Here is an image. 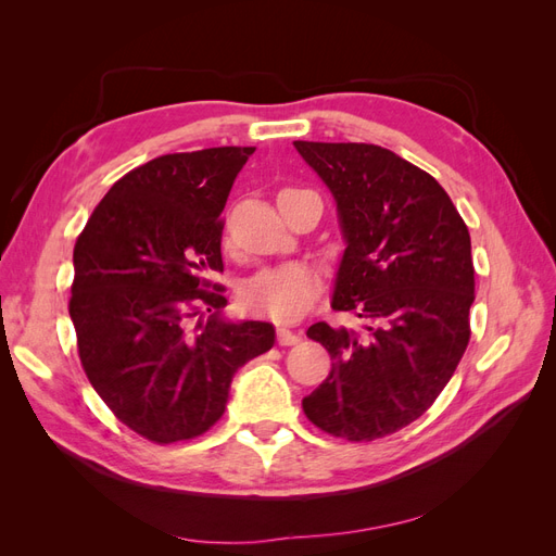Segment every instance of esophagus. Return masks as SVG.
<instances>
[{
  "instance_id": "obj_1",
  "label": "esophagus",
  "mask_w": 556,
  "mask_h": 556,
  "mask_svg": "<svg viewBox=\"0 0 556 556\" xmlns=\"http://www.w3.org/2000/svg\"><path fill=\"white\" fill-rule=\"evenodd\" d=\"M301 341V336L288 327H278V343L280 345H294Z\"/></svg>"
}]
</instances>
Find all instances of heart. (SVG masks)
<instances>
[{
	"label": "heart",
	"instance_id": "heart-1",
	"mask_svg": "<svg viewBox=\"0 0 556 556\" xmlns=\"http://www.w3.org/2000/svg\"><path fill=\"white\" fill-rule=\"evenodd\" d=\"M319 276L304 262H288L262 268L243 288V304L250 313L266 315L276 323H294L306 315L319 294Z\"/></svg>",
	"mask_w": 556,
	"mask_h": 556
}]
</instances>
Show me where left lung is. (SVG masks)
Instances as JSON below:
<instances>
[{"label":"left lung","instance_id":"left-lung-1","mask_svg":"<svg viewBox=\"0 0 556 556\" xmlns=\"http://www.w3.org/2000/svg\"><path fill=\"white\" fill-rule=\"evenodd\" d=\"M336 199L348 248L333 311L362 329L308 327L333 364L301 406L325 433L384 439L425 415L470 339V233L441 182L374 143L294 141Z\"/></svg>","mask_w":556,"mask_h":556}]
</instances>
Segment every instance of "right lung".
<instances>
[{"instance_id":"1","label":"right lung","mask_w":556,"mask_h":556,"mask_svg":"<svg viewBox=\"0 0 556 556\" xmlns=\"http://www.w3.org/2000/svg\"><path fill=\"white\" fill-rule=\"evenodd\" d=\"M255 148L150 160L113 182L74 245L70 315L80 366L134 433L192 441L223 417L231 376L274 348V325L225 323L220 217Z\"/></svg>"}]
</instances>
